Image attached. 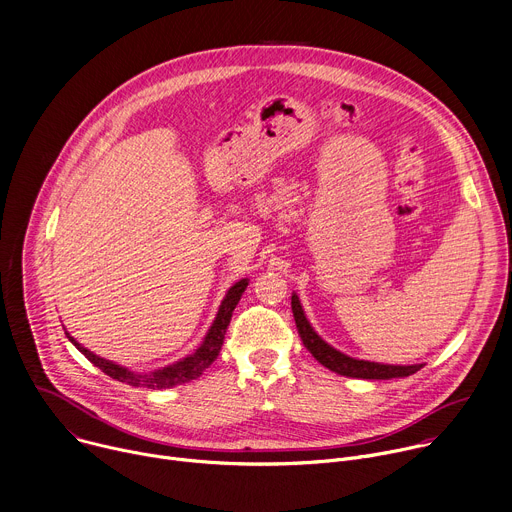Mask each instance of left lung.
Masks as SVG:
<instances>
[{
    "instance_id": "obj_1",
    "label": "left lung",
    "mask_w": 512,
    "mask_h": 512,
    "mask_svg": "<svg viewBox=\"0 0 512 512\" xmlns=\"http://www.w3.org/2000/svg\"><path fill=\"white\" fill-rule=\"evenodd\" d=\"M291 307L295 315V323L299 329V335L303 339L305 348L313 354V358L329 368L331 372H337L342 376L350 378H364V380H388V378H405L415 374L417 370L423 368V364H413V366H392V364H378V362H368V360H356L339 350L331 348L327 342L315 333L311 323L305 317V311L301 307L299 297L293 293L291 297Z\"/></svg>"
}]
</instances>
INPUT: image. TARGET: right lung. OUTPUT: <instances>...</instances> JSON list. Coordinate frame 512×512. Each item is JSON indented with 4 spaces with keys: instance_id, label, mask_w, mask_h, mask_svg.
Returning <instances> with one entry per match:
<instances>
[{
    "instance_id": "right-lung-1",
    "label": "right lung",
    "mask_w": 512,
    "mask_h": 512,
    "mask_svg": "<svg viewBox=\"0 0 512 512\" xmlns=\"http://www.w3.org/2000/svg\"><path fill=\"white\" fill-rule=\"evenodd\" d=\"M248 287V278H242L238 280L236 285L227 291L225 299L221 301L219 305V311H217V317L215 321L211 323L203 344L187 358L170 364V366H164L162 370H154V372H132L124 366H118L113 364L109 360H103L99 356H95L93 352H89L87 348H83L75 337H71L67 333V337L71 339V344L91 362L95 364L101 372H105L107 376H111L113 380H120V382H126L130 386H142V388H152V390H160V388H173L177 384H185V382H191L195 378H199L203 374L205 368H209L215 358L219 356V350L223 346V337H225V329L227 325H230L232 321V313L238 305V301L242 299V293L246 291Z\"/></svg>"
}]
</instances>
